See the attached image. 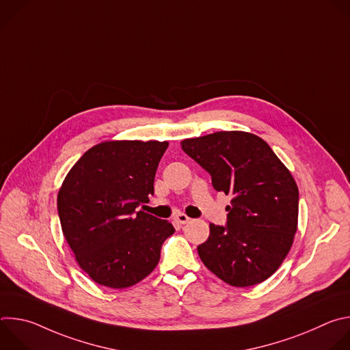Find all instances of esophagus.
<instances>
[{
  "instance_id": "esophagus-1",
  "label": "esophagus",
  "mask_w": 350,
  "mask_h": 350,
  "mask_svg": "<svg viewBox=\"0 0 350 350\" xmlns=\"http://www.w3.org/2000/svg\"><path fill=\"white\" fill-rule=\"evenodd\" d=\"M177 223H180V224H187L191 219L187 216V215H184V213H177L174 217H173Z\"/></svg>"
}]
</instances>
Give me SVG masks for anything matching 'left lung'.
Wrapping results in <instances>:
<instances>
[{
  "mask_svg": "<svg viewBox=\"0 0 350 350\" xmlns=\"http://www.w3.org/2000/svg\"><path fill=\"white\" fill-rule=\"evenodd\" d=\"M183 151L231 195L226 226L211 224L198 246L204 265L232 286H252L281 266L297 227L299 191L289 170L260 137L217 131L181 142Z\"/></svg>",
  "mask_w": 350,
  "mask_h": 350,
  "instance_id": "left-lung-1",
  "label": "left lung"
}]
</instances>
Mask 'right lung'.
I'll return each mask as SVG.
<instances>
[{
  "label": "right lung",
  "instance_id": "add662e5",
  "mask_svg": "<svg viewBox=\"0 0 350 350\" xmlns=\"http://www.w3.org/2000/svg\"><path fill=\"white\" fill-rule=\"evenodd\" d=\"M163 141H105L75 163L58 192L64 235L79 266L99 285L127 288L151 274L174 232L138 208L154 195Z\"/></svg>",
  "mask_w": 350,
  "mask_h": 350
}]
</instances>
